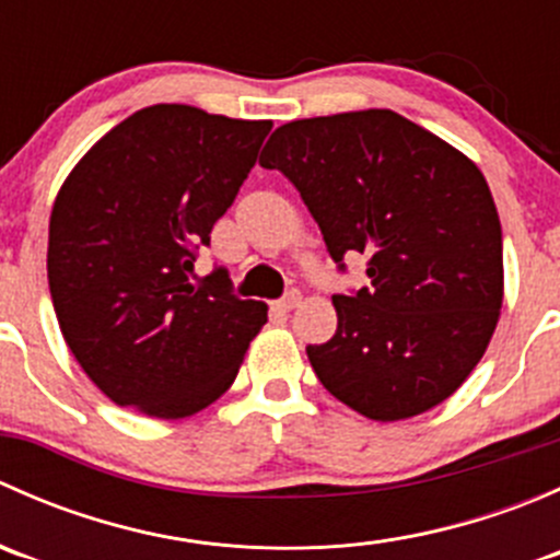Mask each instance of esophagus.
Here are the masks:
<instances>
[{"mask_svg": "<svg viewBox=\"0 0 560 560\" xmlns=\"http://www.w3.org/2000/svg\"><path fill=\"white\" fill-rule=\"evenodd\" d=\"M298 303H301V292H298V290H287V295L279 301V308H281V312H292V308H295Z\"/></svg>", "mask_w": 560, "mask_h": 560, "instance_id": "esophagus-1", "label": "esophagus"}]
</instances>
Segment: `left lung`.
<instances>
[{
  "label": "left lung",
  "mask_w": 560,
  "mask_h": 560,
  "mask_svg": "<svg viewBox=\"0 0 560 560\" xmlns=\"http://www.w3.org/2000/svg\"><path fill=\"white\" fill-rule=\"evenodd\" d=\"M259 165L301 191L338 270L371 284L332 295L336 336L308 343L327 393L380 422L442 404L482 360L504 298V244L471 160L393 110L301 118Z\"/></svg>",
  "instance_id": "obj_1"
}]
</instances>
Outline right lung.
<instances>
[{
	"label": "right lung",
	"instance_id": "add662e5",
	"mask_svg": "<svg viewBox=\"0 0 560 560\" xmlns=\"http://www.w3.org/2000/svg\"><path fill=\"white\" fill-rule=\"evenodd\" d=\"M270 127L151 105L113 127L61 186L48 228L54 312L113 404L178 420L238 376L268 306L233 295L224 268L197 279L195 259Z\"/></svg>",
	"mask_w": 560,
	"mask_h": 560
}]
</instances>
